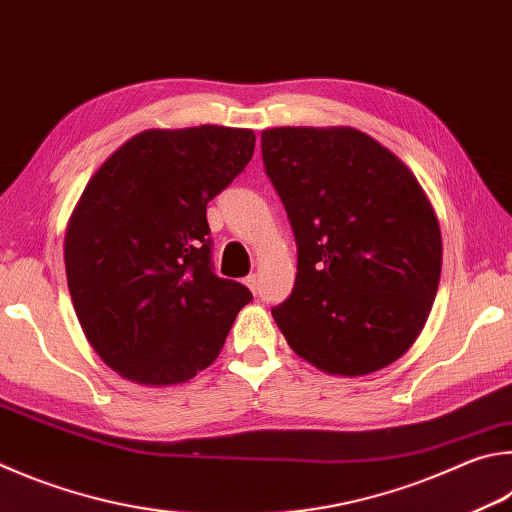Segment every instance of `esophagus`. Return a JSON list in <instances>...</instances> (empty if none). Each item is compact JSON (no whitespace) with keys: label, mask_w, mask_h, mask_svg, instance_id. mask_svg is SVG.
Wrapping results in <instances>:
<instances>
[{"label":"esophagus","mask_w":512,"mask_h":512,"mask_svg":"<svg viewBox=\"0 0 512 512\" xmlns=\"http://www.w3.org/2000/svg\"><path fill=\"white\" fill-rule=\"evenodd\" d=\"M244 282H246V286L250 288V291L257 293V288H259V280H257V275H255V273H250Z\"/></svg>","instance_id":"1"}]
</instances>
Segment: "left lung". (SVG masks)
<instances>
[{
	"instance_id": "obj_1",
	"label": "left lung",
	"mask_w": 512,
	"mask_h": 512,
	"mask_svg": "<svg viewBox=\"0 0 512 512\" xmlns=\"http://www.w3.org/2000/svg\"><path fill=\"white\" fill-rule=\"evenodd\" d=\"M262 159L297 246L293 291L271 309L288 345L340 376L401 358L441 277L439 221L416 176L351 127L266 129Z\"/></svg>"
}]
</instances>
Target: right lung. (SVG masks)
Wrapping results in <instances>:
<instances>
[{
    "mask_svg": "<svg viewBox=\"0 0 512 512\" xmlns=\"http://www.w3.org/2000/svg\"><path fill=\"white\" fill-rule=\"evenodd\" d=\"M253 152V129H150L82 192L64 239L69 293L91 347L120 376L185 383L212 365L253 300L215 275L206 217Z\"/></svg>",
    "mask_w": 512,
    "mask_h": 512,
    "instance_id": "obj_1",
    "label": "right lung"
}]
</instances>
